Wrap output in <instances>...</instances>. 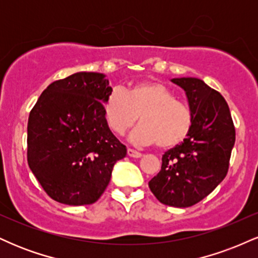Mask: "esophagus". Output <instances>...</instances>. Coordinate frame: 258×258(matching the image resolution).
<instances>
[{"mask_svg":"<svg viewBox=\"0 0 258 258\" xmlns=\"http://www.w3.org/2000/svg\"><path fill=\"white\" fill-rule=\"evenodd\" d=\"M127 155H128L130 158H136V159H138V158H141L142 154L139 153V152H137V150L131 149V148H128V149H127Z\"/></svg>","mask_w":258,"mask_h":258,"instance_id":"34e87169","label":"esophagus"}]
</instances>
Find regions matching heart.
<instances>
[{
    "label": "heart",
    "instance_id": "obj_1",
    "mask_svg": "<svg viewBox=\"0 0 258 258\" xmlns=\"http://www.w3.org/2000/svg\"><path fill=\"white\" fill-rule=\"evenodd\" d=\"M104 115L109 128L116 135L131 128L139 115L141 125L132 131L131 142L137 146L158 144L160 149L182 143L193 125L190 108L159 81L136 82L125 92L114 88L105 99Z\"/></svg>",
    "mask_w": 258,
    "mask_h": 258
}]
</instances>
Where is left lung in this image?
Listing matches in <instances>:
<instances>
[{"label": "left lung", "instance_id": "8db88e82", "mask_svg": "<svg viewBox=\"0 0 258 258\" xmlns=\"http://www.w3.org/2000/svg\"><path fill=\"white\" fill-rule=\"evenodd\" d=\"M185 91L193 114L190 132L162 155L160 172L149 182L161 204L189 207L211 193L227 176L235 128L226 99L195 78L172 79Z\"/></svg>", "mask_w": 258, "mask_h": 258}]
</instances>
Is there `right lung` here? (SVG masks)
I'll use <instances>...</instances> for the list:
<instances>
[{
  "instance_id": "right-lung-1",
  "label": "right lung",
  "mask_w": 258,
  "mask_h": 258,
  "mask_svg": "<svg viewBox=\"0 0 258 258\" xmlns=\"http://www.w3.org/2000/svg\"><path fill=\"white\" fill-rule=\"evenodd\" d=\"M112 90L104 74L76 73L52 82L31 109L28 164L43 190L65 205L96 203L127 149L106 123Z\"/></svg>"
}]
</instances>
